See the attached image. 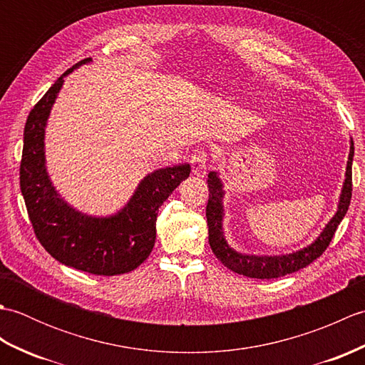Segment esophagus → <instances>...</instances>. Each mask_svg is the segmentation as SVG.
<instances>
[{
  "label": "esophagus",
  "mask_w": 365,
  "mask_h": 365,
  "mask_svg": "<svg viewBox=\"0 0 365 365\" xmlns=\"http://www.w3.org/2000/svg\"><path fill=\"white\" fill-rule=\"evenodd\" d=\"M207 152L202 149L195 150L191 157V165H192V174L197 177H204L207 174Z\"/></svg>",
  "instance_id": "obj_1"
}]
</instances>
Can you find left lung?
<instances>
[{"mask_svg":"<svg viewBox=\"0 0 365 365\" xmlns=\"http://www.w3.org/2000/svg\"><path fill=\"white\" fill-rule=\"evenodd\" d=\"M350 153H348L346 161V173H345V182L342 192H340L337 212L332 216L331 221L327 224V227L322 230L319 238L315 240L302 250L285 254V255H247L237 252L235 250L227 245L226 238H224L222 230V218H224V208H222V182L218 177V173H210L207 178L208 183V204L205 208L207 215V226H208V243H210L212 251L215 252L216 259H218L224 267H227L234 273L243 274L254 279H276L282 277L285 274L294 273L301 268H306L311 265L314 260H317L324 252V250L329 246L332 237H334L336 230L339 227L340 221L348 212L351 200V165H353V155H354V145L350 141Z\"/></svg>","mask_w":365,"mask_h":365,"instance_id":"1","label":"left lung"}]
</instances>
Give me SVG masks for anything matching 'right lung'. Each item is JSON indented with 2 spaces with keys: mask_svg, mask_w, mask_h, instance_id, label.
<instances>
[{
  "mask_svg": "<svg viewBox=\"0 0 365 365\" xmlns=\"http://www.w3.org/2000/svg\"><path fill=\"white\" fill-rule=\"evenodd\" d=\"M86 58L68 68L31 110L23 138L20 188L34 234L51 257L63 265L97 276L133 271L153 250L158 208L191 173L183 165L157 169L138 185L127 205L115 215L89 216L75 210L59 196L45 166V127L64 76Z\"/></svg>",
  "mask_w": 365,
  "mask_h": 365,
  "instance_id": "1",
  "label": "right lung"
}]
</instances>
